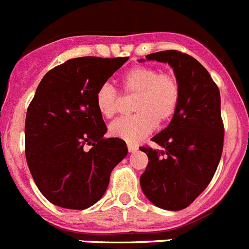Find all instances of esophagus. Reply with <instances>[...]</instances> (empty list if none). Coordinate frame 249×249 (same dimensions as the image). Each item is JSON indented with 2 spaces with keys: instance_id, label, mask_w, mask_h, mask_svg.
Wrapping results in <instances>:
<instances>
[{
  "instance_id": "34e87169",
  "label": "esophagus",
  "mask_w": 249,
  "mask_h": 249,
  "mask_svg": "<svg viewBox=\"0 0 249 249\" xmlns=\"http://www.w3.org/2000/svg\"><path fill=\"white\" fill-rule=\"evenodd\" d=\"M127 147H128V152H136V151H137V146L132 145V143H128Z\"/></svg>"
}]
</instances>
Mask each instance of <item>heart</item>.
<instances>
[{"instance_id": "1", "label": "heart", "mask_w": 249, "mask_h": 249, "mask_svg": "<svg viewBox=\"0 0 249 249\" xmlns=\"http://www.w3.org/2000/svg\"><path fill=\"white\" fill-rule=\"evenodd\" d=\"M126 94L135 95L133 116L122 117L110 123L109 133L128 143H136L154 131L156 123L169 122L176 113L181 97L180 83L174 74L160 73L154 67L131 68L121 78ZM120 97L109 83L102 84L95 92V107L106 118L118 110Z\"/></svg>"}]
</instances>
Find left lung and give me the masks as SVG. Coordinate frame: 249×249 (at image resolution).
<instances>
[{"mask_svg":"<svg viewBox=\"0 0 249 249\" xmlns=\"http://www.w3.org/2000/svg\"><path fill=\"white\" fill-rule=\"evenodd\" d=\"M146 60L167 63L173 68L181 97L166 128L152 137L161 150L141 147L148 165L140 184L156 207L181 210L207 188L222 157L220 93L208 70L190 55L166 50L148 54Z\"/></svg>","mask_w":249,"mask_h":249,"instance_id":"obj_1","label":"left lung"}]
</instances>
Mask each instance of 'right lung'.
Masks as SVG:
<instances>
[{"label": "right lung", "instance_id": "add662e5", "mask_svg": "<svg viewBox=\"0 0 249 249\" xmlns=\"http://www.w3.org/2000/svg\"><path fill=\"white\" fill-rule=\"evenodd\" d=\"M127 60L70 59L48 71L36 89L25 122L26 161L36 186L54 205L92 207L127 156L126 142L103 137L107 127L95 107V92Z\"/></svg>", "mask_w": 249, "mask_h": 249}]
</instances>
